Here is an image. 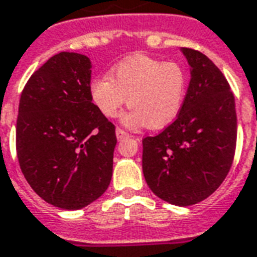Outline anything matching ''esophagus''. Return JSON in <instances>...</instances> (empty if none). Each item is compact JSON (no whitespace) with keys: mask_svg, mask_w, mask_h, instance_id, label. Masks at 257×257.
I'll list each match as a JSON object with an SVG mask.
<instances>
[{"mask_svg":"<svg viewBox=\"0 0 257 257\" xmlns=\"http://www.w3.org/2000/svg\"><path fill=\"white\" fill-rule=\"evenodd\" d=\"M115 136H117V139H118V140H122V139H125V138H129V134H126L123 129L117 128L115 129Z\"/></svg>","mask_w":257,"mask_h":257,"instance_id":"esophagus-1","label":"esophagus"}]
</instances>
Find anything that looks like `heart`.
<instances>
[{
	"mask_svg": "<svg viewBox=\"0 0 257 257\" xmlns=\"http://www.w3.org/2000/svg\"><path fill=\"white\" fill-rule=\"evenodd\" d=\"M187 94V73L174 61L135 54L113 66L109 76L90 83V98L99 113L114 118L123 104L132 107L122 117L128 126L162 129L177 118Z\"/></svg>",
	"mask_w": 257,
	"mask_h": 257,
	"instance_id": "b5f03b06",
	"label": "heart"
}]
</instances>
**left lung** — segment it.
Wrapping results in <instances>:
<instances>
[{
	"mask_svg": "<svg viewBox=\"0 0 257 257\" xmlns=\"http://www.w3.org/2000/svg\"><path fill=\"white\" fill-rule=\"evenodd\" d=\"M191 65L185 100L174 122L143 139V173L150 189L174 206L196 204L227 176L235 153L234 95L219 68L182 47Z\"/></svg>",
	"mask_w": 257,
	"mask_h": 257,
	"instance_id": "left-lung-1",
	"label": "left lung"
}]
</instances>
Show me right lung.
Instances as JSON below:
<instances>
[{
  "instance_id": "add662e5",
  "label": "right lung",
  "mask_w": 257,
  "mask_h": 257,
  "mask_svg": "<svg viewBox=\"0 0 257 257\" xmlns=\"http://www.w3.org/2000/svg\"><path fill=\"white\" fill-rule=\"evenodd\" d=\"M91 61L62 51L28 79L16 123L19 165L49 204L79 210L107 189L115 126L90 98Z\"/></svg>"
}]
</instances>
